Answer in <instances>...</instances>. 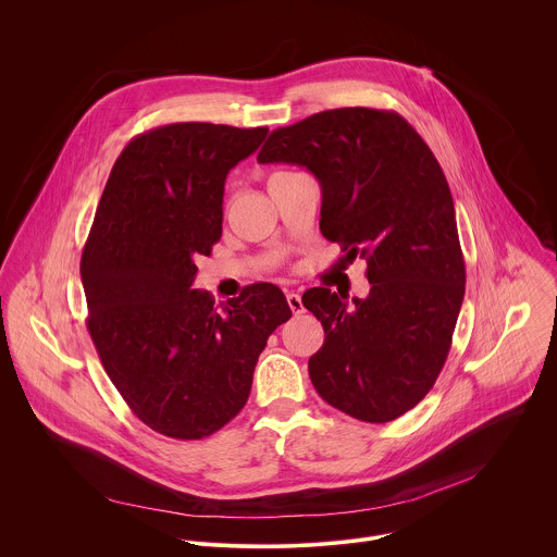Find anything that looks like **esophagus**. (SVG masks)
<instances>
[{"label":"esophagus","instance_id":"34e87169","mask_svg":"<svg viewBox=\"0 0 557 557\" xmlns=\"http://www.w3.org/2000/svg\"><path fill=\"white\" fill-rule=\"evenodd\" d=\"M287 305H289V309H292L296 315H300V313L305 311L302 298H300V294H296V292H287Z\"/></svg>","mask_w":557,"mask_h":557}]
</instances>
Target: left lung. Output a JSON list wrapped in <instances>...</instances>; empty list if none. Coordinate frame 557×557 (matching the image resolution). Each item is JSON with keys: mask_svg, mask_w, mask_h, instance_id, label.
Instances as JSON below:
<instances>
[{"mask_svg": "<svg viewBox=\"0 0 557 557\" xmlns=\"http://www.w3.org/2000/svg\"><path fill=\"white\" fill-rule=\"evenodd\" d=\"M259 162L307 166L321 186L323 238L367 259L364 300L327 287L302 305L325 338L309 360L319 397L364 422H391L433 388L466 296V261L446 175L395 111L347 107L276 128Z\"/></svg>", "mask_w": 557, "mask_h": 557, "instance_id": "1", "label": "left lung"}]
</instances>
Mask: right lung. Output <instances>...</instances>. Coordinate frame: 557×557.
<instances>
[{
  "mask_svg": "<svg viewBox=\"0 0 557 557\" xmlns=\"http://www.w3.org/2000/svg\"><path fill=\"white\" fill-rule=\"evenodd\" d=\"M268 128L180 122L115 160L81 255L87 330L100 362L152 431L201 440L236 418L268 336L292 309L272 283L214 307L195 261L223 234L227 173Z\"/></svg>",
  "mask_w": 557,
  "mask_h": 557,
  "instance_id": "1",
  "label": "right lung"
}]
</instances>
